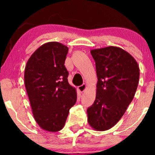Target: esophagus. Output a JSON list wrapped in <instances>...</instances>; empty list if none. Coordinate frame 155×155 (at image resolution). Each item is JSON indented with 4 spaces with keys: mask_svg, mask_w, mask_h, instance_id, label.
I'll return each mask as SVG.
<instances>
[{
    "mask_svg": "<svg viewBox=\"0 0 155 155\" xmlns=\"http://www.w3.org/2000/svg\"><path fill=\"white\" fill-rule=\"evenodd\" d=\"M78 90H79L80 92H84V91H85L86 89H87V85H86L85 84H82L81 86L78 87Z\"/></svg>",
    "mask_w": 155,
    "mask_h": 155,
    "instance_id": "1",
    "label": "esophagus"
}]
</instances>
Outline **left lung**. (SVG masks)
<instances>
[{"label": "left lung", "mask_w": 155, "mask_h": 155, "mask_svg": "<svg viewBox=\"0 0 155 155\" xmlns=\"http://www.w3.org/2000/svg\"><path fill=\"white\" fill-rule=\"evenodd\" d=\"M97 75L96 99L87 110V121L95 130L104 131L117 124L132 101L139 82L137 61L117 46L90 51Z\"/></svg>", "instance_id": "obj_1"}]
</instances>
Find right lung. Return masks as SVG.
<instances>
[{
    "instance_id": "obj_1",
    "label": "right lung",
    "mask_w": 155,
    "mask_h": 155,
    "mask_svg": "<svg viewBox=\"0 0 155 155\" xmlns=\"http://www.w3.org/2000/svg\"><path fill=\"white\" fill-rule=\"evenodd\" d=\"M68 51L63 44L47 42L31 54L25 66V84L34 118L40 128L49 132L64 127L77 100L64 65Z\"/></svg>"
}]
</instances>
